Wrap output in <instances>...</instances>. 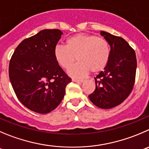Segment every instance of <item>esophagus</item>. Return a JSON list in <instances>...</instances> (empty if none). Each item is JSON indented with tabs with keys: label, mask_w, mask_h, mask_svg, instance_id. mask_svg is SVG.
<instances>
[{
	"label": "esophagus",
	"mask_w": 149,
	"mask_h": 149,
	"mask_svg": "<svg viewBox=\"0 0 149 149\" xmlns=\"http://www.w3.org/2000/svg\"><path fill=\"white\" fill-rule=\"evenodd\" d=\"M72 81L75 82V83H83V81H84V80H77V79H72Z\"/></svg>",
	"instance_id": "1"
}]
</instances>
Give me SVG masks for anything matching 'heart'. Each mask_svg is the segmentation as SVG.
I'll return each instance as SVG.
<instances>
[{"mask_svg":"<svg viewBox=\"0 0 149 149\" xmlns=\"http://www.w3.org/2000/svg\"><path fill=\"white\" fill-rule=\"evenodd\" d=\"M53 55L56 62L63 69H69L76 61L69 74L74 77H82L90 70L99 73L105 69L110 57L109 43L102 37L86 33H77L69 38L66 46L56 45Z\"/></svg>","mask_w":149,"mask_h":149,"instance_id":"obj_1","label":"heart"}]
</instances>
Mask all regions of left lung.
<instances>
[{"instance_id": "1", "label": "left lung", "mask_w": 149, "mask_h": 149, "mask_svg": "<svg viewBox=\"0 0 149 149\" xmlns=\"http://www.w3.org/2000/svg\"><path fill=\"white\" fill-rule=\"evenodd\" d=\"M110 47V57L103 72L95 77L96 89L88 96L102 109L118 106L128 97L135 80L137 60L134 49L123 38L100 32Z\"/></svg>"}]
</instances>
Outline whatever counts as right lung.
I'll return each instance as SVG.
<instances>
[{
	"label": "right lung",
	"instance_id": "obj_1",
	"mask_svg": "<svg viewBox=\"0 0 149 149\" xmlns=\"http://www.w3.org/2000/svg\"><path fill=\"white\" fill-rule=\"evenodd\" d=\"M63 34L60 30L45 29L17 47L9 62V79L18 100L29 110L45 114L63 100L72 80L53 55Z\"/></svg>",
	"mask_w": 149,
	"mask_h": 149
}]
</instances>
